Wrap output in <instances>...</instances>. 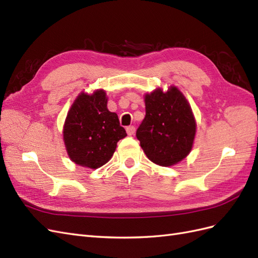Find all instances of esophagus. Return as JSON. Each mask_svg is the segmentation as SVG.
<instances>
[{
  "mask_svg": "<svg viewBox=\"0 0 258 258\" xmlns=\"http://www.w3.org/2000/svg\"><path fill=\"white\" fill-rule=\"evenodd\" d=\"M126 133L130 136L134 135V133H135V126H134V125H130V126L126 127Z\"/></svg>",
  "mask_w": 258,
  "mask_h": 258,
  "instance_id": "34e87169",
  "label": "esophagus"
}]
</instances>
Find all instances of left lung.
Listing matches in <instances>:
<instances>
[{"label": "left lung", "instance_id": "left-lung-1", "mask_svg": "<svg viewBox=\"0 0 258 258\" xmlns=\"http://www.w3.org/2000/svg\"><path fill=\"white\" fill-rule=\"evenodd\" d=\"M146 116L136 137L147 158L160 166H172L192 149L197 123L192 110L176 86L158 87L145 95Z\"/></svg>", "mask_w": 258, "mask_h": 258}]
</instances>
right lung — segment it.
I'll return each mask as SVG.
<instances>
[{
    "label": "right lung",
    "mask_w": 258,
    "mask_h": 258,
    "mask_svg": "<svg viewBox=\"0 0 258 258\" xmlns=\"http://www.w3.org/2000/svg\"><path fill=\"white\" fill-rule=\"evenodd\" d=\"M107 102L104 90L82 92L69 109L62 135L68 156L78 165L93 170L105 165L112 158L117 142L126 136Z\"/></svg>",
    "instance_id": "right-lung-1"
}]
</instances>
